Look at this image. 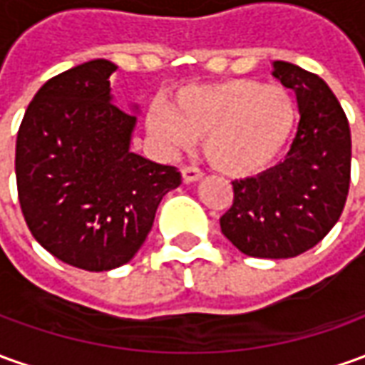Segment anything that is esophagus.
Instances as JSON below:
<instances>
[{
  "label": "esophagus",
  "instance_id": "esophagus-1",
  "mask_svg": "<svg viewBox=\"0 0 365 365\" xmlns=\"http://www.w3.org/2000/svg\"><path fill=\"white\" fill-rule=\"evenodd\" d=\"M182 180L185 182H197V180H200L202 178V170L197 167H182Z\"/></svg>",
  "mask_w": 365,
  "mask_h": 365
}]
</instances>
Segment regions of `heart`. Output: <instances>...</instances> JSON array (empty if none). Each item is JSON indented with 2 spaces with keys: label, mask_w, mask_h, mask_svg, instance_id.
Wrapping results in <instances>:
<instances>
[{
  "label": "heart",
  "mask_w": 365,
  "mask_h": 365,
  "mask_svg": "<svg viewBox=\"0 0 365 365\" xmlns=\"http://www.w3.org/2000/svg\"><path fill=\"white\" fill-rule=\"evenodd\" d=\"M145 120L167 153L190 149L202 139L210 167L226 177L246 178L262 173L282 153L294 133L296 105L278 83L226 79L182 87L170 107L150 103Z\"/></svg>",
  "instance_id": "heart-1"
}]
</instances>
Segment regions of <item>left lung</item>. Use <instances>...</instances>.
<instances>
[{"label": "left lung", "instance_id": "8db88e82", "mask_svg": "<svg viewBox=\"0 0 365 365\" xmlns=\"http://www.w3.org/2000/svg\"><path fill=\"white\" fill-rule=\"evenodd\" d=\"M272 75L296 93V137L280 165L232 180L220 230L246 256L276 260L310 250L338 222L350 188L351 137L324 79L286 61H274Z\"/></svg>", "mask_w": 365, "mask_h": 365}]
</instances>
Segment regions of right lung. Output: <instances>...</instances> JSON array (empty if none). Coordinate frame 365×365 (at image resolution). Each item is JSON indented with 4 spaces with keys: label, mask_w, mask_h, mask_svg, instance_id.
Here are the masks:
<instances>
[{
    "label": "right lung",
    "mask_w": 365,
    "mask_h": 365,
    "mask_svg": "<svg viewBox=\"0 0 365 365\" xmlns=\"http://www.w3.org/2000/svg\"><path fill=\"white\" fill-rule=\"evenodd\" d=\"M107 59L51 77L25 110L15 143L21 212L34 238L89 272L127 264L150 232L158 202L180 185L175 167L135 155L137 117L110 97Z\"/></svg>",
    "instance_id": "obj_1"
}]
</instances>
